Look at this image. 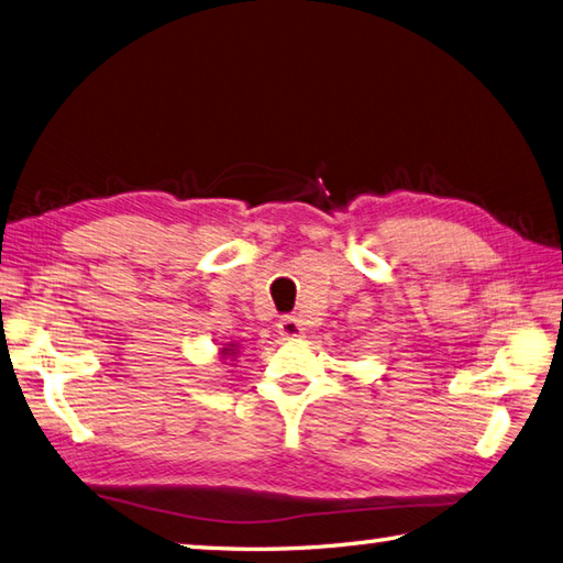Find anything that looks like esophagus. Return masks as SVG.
I'll list each match as a JSON object with an SVG mask.
<instances>
[{
    "label": "esophagus",
    "mask_w": 563,
    "mask_h": 563,
    "mask_svg": "<svg viewBox=\"0 0 563 563\" xmlns=\"http://www.w3.org/2000/svg\"><path fill=\"white\" fill-rule=\"evenodd\" d=\"M277 332H279L282 340H296V336L303 334V322L294 318V316H286V318L279 320Z\"/></svg>",
    "instance_id": "esophagus-1"
}]
</instances>
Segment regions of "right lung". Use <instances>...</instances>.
Listing matches in <instances>:
<instances>
[{
	"label": "right lung",
	"mask_w": 563,
	"mask_h": 563,
	"mask_svg": "<svg viewBox=\"0 0 563 563\" xmlns=\"http://www.w3.org/2000/svg\"><path fill=\"white\" fill-rule=\"evenodd\" d=\"M235 354H239V346H235V344H227V346L221 349V356H223V358H231V361H233Z\"/></svg>",
	"instance_id": "1"
}]
</instances>
